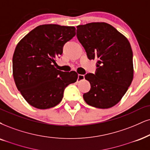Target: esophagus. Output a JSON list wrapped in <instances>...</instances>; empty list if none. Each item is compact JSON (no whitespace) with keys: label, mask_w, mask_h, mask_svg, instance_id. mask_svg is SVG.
Wrapping results in <instances>:
<instances>
[{"label":"esophagus","mask_w":150,"mask_h":150,"mask_svg":"<svg viewBox=\"0 0 150 150\" xmlns=\"http://www.w3.org/2000/svg\"><path fill=\"white\" fill-rule=\"evenodd\" d=\"M84 79H85L84 75L79 74L78 75V79H77V82H79V81H81L84 80Z\"/></svg>","instance_id":"obj_1"}]
</instances>
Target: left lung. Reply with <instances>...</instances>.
<instances>
[{
  "instance_id": "1",
  "label": "left lung",
  "mask_w": 150,
  "mask_h": 150,
  "mask_svg": "<svg viewBox=\"0 0 150 150\" xmlns=\"http://www.w3.org/2000/svg\"><path fill=\"white\" fill-rule=\"evenodd\" d=\"M76 28L77 38L88 59L97 60L95 73L85 75L91 88L83 94L84 100L95 108H111L125 95L134 77L130 43L114 27L103 22Z\"/></svg>"
}]
</instances>
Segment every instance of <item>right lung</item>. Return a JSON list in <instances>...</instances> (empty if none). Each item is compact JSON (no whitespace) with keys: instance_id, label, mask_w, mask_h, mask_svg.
<instances>
[{"instance_id":"right-lung-1","label":"right lung","mask_w":150,"mask_h":150,"mask_svg":"<svg viewBox=\"0 0 150 150\" xmlns=\"http://www.w3.org/2000/svg\"><path fill=\"white\" fill-rule=\"evenodd\" d=\"M75 35L74 26L47 24L36 27L18 43L12 58L13 76L18 90L32 106H55L66 87L76 81V71L55 67L64 45Z\"/></svg>"}]
</instances>
